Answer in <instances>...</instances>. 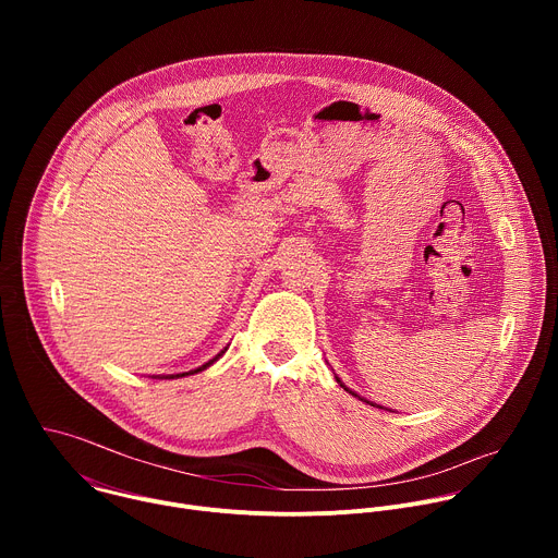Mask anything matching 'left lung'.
<instances>
[{"mask_svg": "<svg viewBox=\"0 0 558 558\" xmlns=\"http://www.w3.org/2000/svg\"><path fill=\"white\" fill-rule=\"evenodd\" d=\"M336 379H338V384H340V386H344V384H342V379H340V377H336ZM344 390H349V392H351V395H355V397H360V395H357V392H353V390H351V388H347V386H344ZM360 400H362V402H366V404H371V407H375V404H373V402H368V400H364V397H360ZM379 409H381V407H379Z\"/></svg>", "mask_w": 558, "mask_h": 558, "instance_id": "left-lung-1", "label": "left lung"}]
</instances>
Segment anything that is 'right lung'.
Wrapping results in <instances>:
<instances>
[{"label":"right lung","mask_w":558,"mask_h":558,"mask_svg":"<svg viewBox=\"0 0 558 558\" xmlns=\"http://www.w3.org/2000/svg\"><path fill=\"white\" fill-rule=\"evenodd\" d=\"M225 351H227V347H225V349H222V351H220V353H218V355H216V357H211V360H209V362H205V364H203V366H198V368H194V371H190V373H177V375H161V377H158V375H156V377H158V379H174V377H185V375H194V373H201V371H205V368H207V366H211V364H214V362H216V360H220V357H222V353H225Z\"/></svg>","instance_id":"obj_1"}]
</instances>
